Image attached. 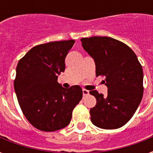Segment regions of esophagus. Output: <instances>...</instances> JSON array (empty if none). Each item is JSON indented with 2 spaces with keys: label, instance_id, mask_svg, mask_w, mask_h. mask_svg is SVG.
<instances>
[{
  "label": "esophagus",
  "instance_id": "1",
  "mask_svg": "<svg viewBox=\"0 0 153 153\" xmlns=\"http://www.w3.org/2000/svg\"><path fill=\"white\" fill-rule=\"evenodd\" d=\"M88 93H89V92H88V90L83 89V96H86V95H88Z\"/></svg>",
  "mask_w": 153,
  "mask_h": 153
}]
</instances>
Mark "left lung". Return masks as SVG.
I'll use <instances>...</instances> for the list:
<instances>
[{"label": "left lung", "instance_id": "left-lung-1", "mask_svg": "<svg viewBox=\"0 0 153 153\" xmlns=\"http://www.w3.org/2000/svg\"><path fill=\"white\" fill-rule=\"evenodd\" d=\"M83 49L93 57L96 76H105L107 95L90 91L96 106L90 109L91 121L97 127L115 129L132 118L141 102L143 73L138 57L129 47L110 37L81 38Z\"/></svg>", "mask_w": 153, "mask_h": 153}]
</instances>
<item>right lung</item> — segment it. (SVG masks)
<instances>
[{
	"label": "right lung",
	"mask_w": 153,
	"mask_h": 153,
	"mask_svg": "<svg viewBox=\"0 0 153 153\" xmlns=\"http://www.w3.org/2000/svg\"><path fill=\"white\" fill-rule=\"evenodd\" d=\"M74 43V40H67L35 46L17 65L14 87L19 104L28 122L39 130L52 132L66 127L82 99L79 85L66 89L57 82Z\"/></svg>",
	"instance_id": "1"
}]
</instances>
